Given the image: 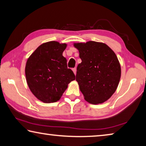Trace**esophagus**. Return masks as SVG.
<instances>
[{
    "instance_id": "1",
    "label": "esophagus",
    "mask_w": 146,
    "mask_h": 146,
    "mask_svg": "<svg viewBox=\"0 0 146 146\" xmlns=\"http://www.w3.org/2000/svg\"><path fill=\"white\" fill-rule=\"evenodd\" d=\"M72 70H73V71L74 74H75V75H76V68H73Z\"/></svg>"
}]
</instances>
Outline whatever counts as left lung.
<instances>
[{
	"instance_id": "left-lung-1",
	"label": "left lung",
	"mask_w": 146,
	"mask_h": 146,
	"mask_svg": "<svg viewBox=\"0 0 146 146\" xmlns=\"http://www.w3.org/2000/svg\"><path fill=\"white\" fill-rule=\"evenodd\" d=\"M73 45L82 60L76 68V80L84 99L92 104L106 102L115 92L120 79L117 55L102 42L88 41Z\"/></svg>"
}]
</instances>
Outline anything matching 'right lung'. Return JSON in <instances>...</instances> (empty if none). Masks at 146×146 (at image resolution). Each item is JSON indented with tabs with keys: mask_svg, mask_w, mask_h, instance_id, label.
<instances>
[{
	"mask_svg": "<svg viewBox=\"0 0 146 146\" xmlns=\"http://www.w3.org/2000/svg\"><path fill=\"white\" fill-rule=\"evenodd\" d=\"M67 46L50 41L39 46L26 62L25 74L28 87L44 103L60 100L68 84L75 79L67 60L62 55Z\"/></svg>",
	"mask_w": 146,
	"mask_h": 146,
	"instance_id": "right-lung-1",
	"label": "right lung"
}]
</instances>
